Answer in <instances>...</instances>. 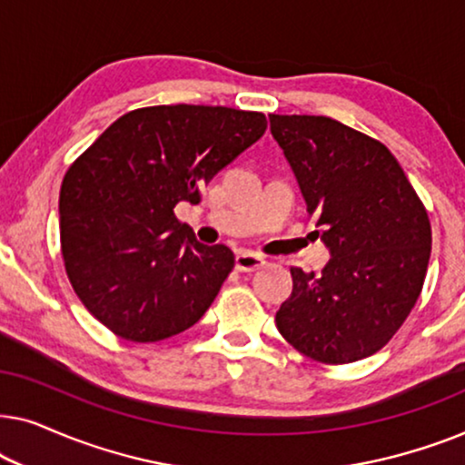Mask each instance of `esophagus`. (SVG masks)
Segmentation results:
<instances>
[{"instance_id":"esophagus-1","label":"esophagus","mask_w":465,"mask_h":465,"mask_svg":"<svg viewBox=\"0 0 465 465\" xmlns=\"http://www.w3.org/2000/svg\"><path fill=\"white\" fill-rule=\"evenodd\" d=\"M234 264H237V271L241 272H252L262 269L266 264V260L260 256V253L253 252H239L237 258H234Z\"/></svg>"}]
</instances>
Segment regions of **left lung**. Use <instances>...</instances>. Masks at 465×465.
I'll list each match as a JSON object with an SVG mask.
<instances>
[{
  "mask_svg": "<svg viewBox=\"0 0 465 465\" xmlns=\"http://www.w3.org/2000/svg\"><path fill=\"white\" fill-rule=\"evenodd\" d=\"M269 118L332 256L322 275L292 269L294 288L277 311V330L322 364L368 358L390 342L421 294L428 212L377 139L328 116Z\"/></svg>",
  "mask_w": 465,
  "mask_h": 465,
  "instance_id": "obj_1",
  "label": "left lung"
}]
</instances>
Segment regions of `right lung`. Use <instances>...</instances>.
I'll list each match as a JSON object with an SVG mask.
<instances>
[{
	"label": "right lung",
	"mask_w": 465,
	"mask_h": 465,
	"mask_svg": "<svg viewBox=\"0 0 465 465\" xmlns=\"http://www.w3.org/2000/svg\"><path fill=\"white\" fill-rule=\"evenodd\" d=\"M266 131L260 112L154 105L120 116L61 183V252L72 288L120 339L156 342L194 326L234 266L175 218Z\"/></svg>",
	"instance_id": "obj_1"
}]
</instances>
